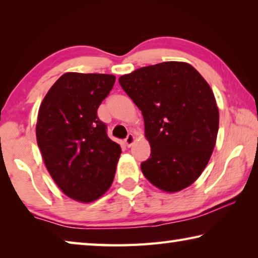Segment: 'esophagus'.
Segmentation results:
<instances>
[{
	"label": "esophagus",
	"mask_w": 258,
	"mask_h": 258,
	"mask_svg": "<svg viewBox=\"0 0 258 258\" xmlns=\"http://www.w3.org/2000/svg\"><path fill=\"white\" fill-rule=\"evenodd\" d=\"M134 141H135V138H134V135H133V134H128L127 137H126V139L124 140L125 146H126V147H128V148L133 145Z\"/></svg>",
	"instance_id": "esophagus-1"
}]
</instances>
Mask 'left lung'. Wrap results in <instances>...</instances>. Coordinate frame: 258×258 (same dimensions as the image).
<instances>
[{
  "instance_id": "1",
  "label": "left lung",
  "mask_w": 258,
  "mask_h": 258,
  "mask_svg": "<svg viewBox=\"0 0 258 258\" xmlns=\"http://www.w3.org/2000/svg\"><path fill=\"white\" fill-rule=\"evenodd\" d=\"M119 84L145 119L151 154L141 163L143 175L167 192L192 184L208 164L218 132L208 83L191 64L167 61L120 76Z\"/></svg>"
}]
</instances>
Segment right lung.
Listing matches in <instances>:
<instances>
[{"label": "right lung", "instance_id": "add662e5", "mask_svg": "<svg viewBox=\"0 0 258 258\" xmlns=\"http://www.w3.org/2000/svg\"><path fill=\"white\" fill-rule=\"evenodd\" d=\"M116 77L66 73L41 103L36 139L50 175L60 190L81 203L99 199L110 187L121 154L98 108Z\"/></svg>", "mask_w": 258, "mask_h": 258}]
</instances>
